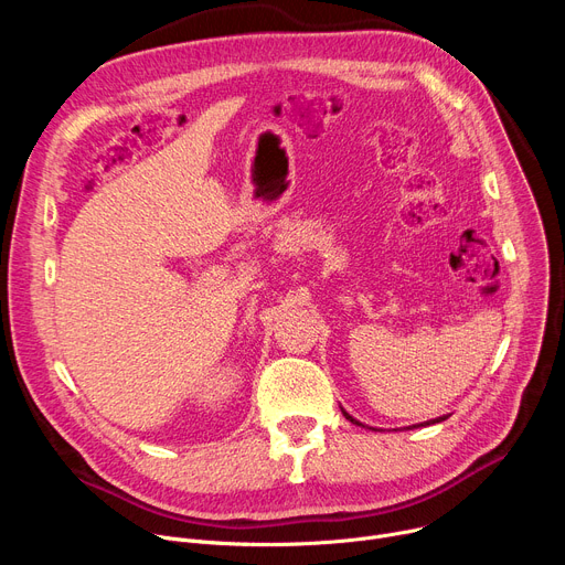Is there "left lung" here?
I'll return each mask as SVG.
<instances>
[{"label": "left lung", "mask_w": 565, "mask_h": 565, "mask_svg": "<svg viewBox=\"0 0 565 565\" xmlns=\"http://www.w3.org/2000/svg\"><path fill=\"white\" fill-rule=\"evenodd\" d=\"M343 417H345V419H350L352 424H358V426H362L360 422H354V419L350 417V414H348V412H343ZM444 419H447V417H439V419H433V422H426V424H439V422H444Z\"/></svg>", "instance_id": "obj_1"}]
</instances>
